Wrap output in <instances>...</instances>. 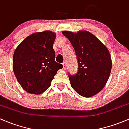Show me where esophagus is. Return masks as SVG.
I'll return each mask as SVG.
<instances>
[{"mask_svg": "<svg viewBox=\"0 0 129 129\" xmlns=\"http://www.w3.org/2000/svg\"><path fill=\"white\" fill-rule=\"evenodd\" d=\"M63 69H64V70H66V63H63Z\"/></svg>", "mask_w": 129, "mask_h": 129, "instance_id": "obj_1", "label": "esophagus"}]
</instances>
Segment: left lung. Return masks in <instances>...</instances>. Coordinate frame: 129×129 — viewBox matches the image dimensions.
<instances>
[{
    "label": "left lung",
    "mask_w": 129,
    "mask_h": 129,
    "mask_svg": "<svg viewBox=\"0 0 129 129\" xmlns=\"http://www.w3.org/2000/svg\"><path fill=\"white\" fill-rule=\"evenodd\" d=\"M75 50L78 71L69 75L71 87L81 96L90 98L106 86L112 69L108 49L93 34L86 30L63 31Z\"/></svg>",
    "instance_id": "left-lung-1"
}]
</instances>
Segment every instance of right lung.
Instances as JSON below:
<instances>
[{"mask_svg":"<svg viewBox=\"0 0 129 129\" xmlns=\"http://www.w3.org/2000/svg\"><path fill=\"white\" fill-rule=\"evenodd\" d=\"M56 34L36 32L25 38L13 56V71L17 81L27 92L40 94L51 85L63 65L55 61L53 48Z\"/></svg>","mask_w":129,"mask_h":129,"instance_id":"obj_1","label":"right lung"}]
</instances>
